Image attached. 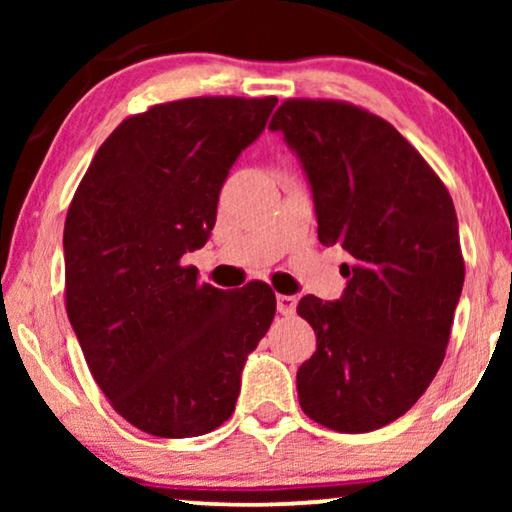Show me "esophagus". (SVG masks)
<instances>
[{"label": "esophagus", "instance_id": "esophagus-1", "mask_svg": "<svg viewBox=\"0 0 512 512\" xmlns=\"http://www.w3.org/2000/svg\"><path fill=\"white\" fill-rule=\"evenodd\" d=\"M296 296H284V293H279L277 296V310L284 314V317H289V314L296 312Z\"/></svg>", "mask_w": 512, "mask_h": 512}]
</instances>
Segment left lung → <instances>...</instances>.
<instances>
[{
	"instance_id": "1",
	"label": "left lung",
	"mask_w": 512,
	"mask_h": 512,
	"mask_svg": "<svg viewBox=\"0 0 512 512\" xmlns=\"http://www.w3.org/2000/svg\"><path fill=\"white\" fill-rule=\"evenodd\" d=\"M312 186L317 235L338 244L347 289L298 314L317 352L298 368L300 408L340 433H368L405 415L440 363L464 286L450 193L384 118L340 100L282 102L270 121Z\"/></svg>"
}]
</instances>
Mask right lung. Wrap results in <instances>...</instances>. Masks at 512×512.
Masks as SVG:
<instances>
[{
	"instance_id": "right-lung-1",
	"label": "right lung",
	"mask_w": 512,
	"mask_h": 512,
	"mask_svg": "<svg viewBox=\"0 0 512 512\" xmlns=\"http://www.w3.org/2000/svg\"><path fill=\"white\" fill-rule=\"evenodd\" d=\"M277 97H188L128 116L97 149L65 221V307L97 387L158 438L233 415L247 356L275 319L265 282H198L228 170Z\"/></svg>"
}]
</instances>
